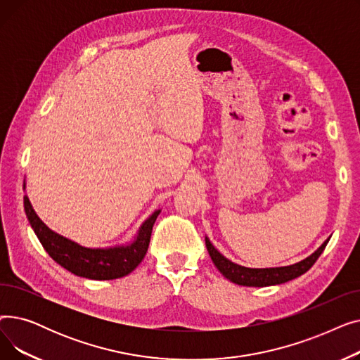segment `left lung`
Wrapping results in <instances>:
<instances>
[{
	"instance_id": "left-lung-1",
	"label": "left lung",
	"mask_w": 360,
	"mask_h": 360,
	"mask_svg": "<svg viewBox=\"0 0 360 360\" xmlns=\"http://www.w3.org/2000/svg\"><path fill=\"white\" fill-rule=\"evenodd\" d=\"M328 240L330 238L321 245L312 255H309L304 261L296 262L293 266L276 267V269H247V267L238 266V264L223 257L207 238H205V247L214 262V266L226 278H229L231 281L240 286L264 288V286H273V285H280V283H286L307 273L314 266L315 261L319 258V255L323 254Z\"/></svg>"
}]
</instances>
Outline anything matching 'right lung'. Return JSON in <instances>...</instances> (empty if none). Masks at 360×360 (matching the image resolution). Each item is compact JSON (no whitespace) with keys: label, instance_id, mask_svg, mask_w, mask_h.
<instances>
[{"label":"right lung","instance_id":"right-lung-1","mask_svg":"<svg viewBox=\"0 0 360 360\" xmlns=\"http://www.w3.org/2000/svg\"><path fill=\"white\" fill-rule=\"evenodd\" d=\"M25 212L34 231L37 239L49 257L58 262L61 267L75 276L91 280H113L129 274L143 261L153 224L159 216V210L151 214L140 228L136 240L128 247H118L110 250H90L83 248L60 235L53 233L36 216L27 195L23 197Z\"/></svg>","mask_w":360,"mask_h":360}]
</instances>
